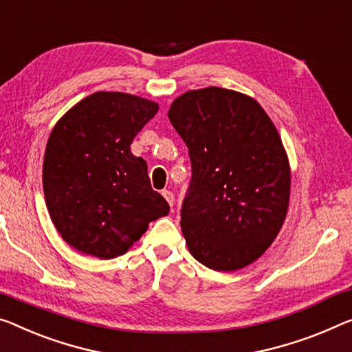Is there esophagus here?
Listing matches in <instances>:
<instances>
[{"mask_svg":"<svg viewBox=\"0 0 352 352\" xmlns=\"http://www.w3.org/2000/svg\"><path fill=\"white\" fill-rule=\"evenodd\" d=\"M162 195H164L166 201H168V204H170V206L173 208V204H175V195H173V192H170V190H164V192H162Z\"/></svg>","mask_w":352,"mask_h":352,"instance_id":"34e87169","label":"esophagus"}]
</instances>
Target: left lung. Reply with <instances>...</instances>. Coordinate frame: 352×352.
Segmentation results:
<instances>
[{"mask_svg":"<svg viewBox=\"0 0 352 352\" xmlns=\"http://www.w3.org/2000/svg\"><path fill=\"white\" fill-rule=\"evenodd\" d=\"M168 118L192 162L181 209L188 252L219 272L248 266L288 212L291 170L277 129L253 97L217 86L184 93Z\"/></svg>","mask_w":352,"mask_h":352,"instance_id":"obj_1","label":"left lung"}]
</instances>
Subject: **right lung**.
<instances>
[{"label": "right lung", "mask_w": 352, "mask_h": 352, "mask_svg": "<svg viewBox=\"0 0 352 352\" xmlns=\"http://www.w3.org/2000/svg\"><path fill=\"white\" fill-rule=\"evenodd\" d=\"M159 105L143 97L99 91L56 122L44 155L48 214L64 241L86 255H124L149 223L170 212L154 192L148 165L131 144Z\"/></svg>", "instance_id": "right-lung-1"}]
</instances>
